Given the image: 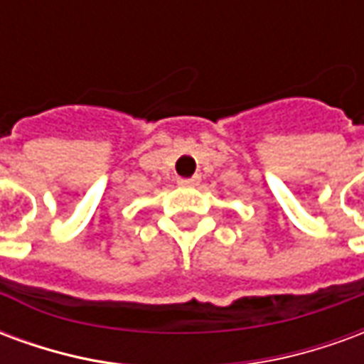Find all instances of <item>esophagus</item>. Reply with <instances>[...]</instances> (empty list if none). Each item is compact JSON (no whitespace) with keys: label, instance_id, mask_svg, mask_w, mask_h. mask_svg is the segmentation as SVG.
I'll return each instance as SVG.
<instances>
[{"label":"esophagus","instance_id":"34e87169","mask_svg":"<svg viewBox=\"0 0 364 364\" xmlns=\"http://www.w3.org/2000/svg\"><path fill=\"white\" fill-rule=\"evenodd\" d=\"M200 181V177H191V179H179V185L181 187H195Z\"/></svg>","mask_w":364,"mask_h":364}]
</instances>
